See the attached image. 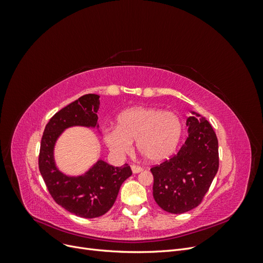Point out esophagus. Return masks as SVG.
Instances as JSON below:
<instances>
[{
    "instance_id": "obj_1",
    "label": "esophagus",
    "mask_w": 263,
    "mask_h": 263,
    "mask_svg": "<svg viewBox=\"0 0 263 263\" xmlns=\"http://www.w3.org/2000/svg\"><path fill=\"white\" fill-rule=\"evenodd\" d=\"M130 168H132L133 173H139V172H141V171H142V168H141V166H138V165H132Z\"/></svg>"
}]
</instances>
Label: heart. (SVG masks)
Segmentation results:
<instances>
[{"mask_svg":"<svg viewBox=\"0 0 263 263\" xmlns=\"http://www.w3.org/2000/svg\"><path fill=\"white\" fill-rule=\"evenodd\" d=\"M183 124L178 114L156 107H133L116 119V128H107L103 139L113 154L129 153L136 140L138 153L149 162L158 163L176 151L182 137Z\"/></svg>","mask_w":263,"mask_h":263,"instance_id":"b5f03b06","label":"heart"}]
</instances>
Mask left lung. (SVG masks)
<instances>
[{"mask_svg": "<svg viewBox=\"0 0 263 263\" xmlns=\"http://www.w3.org/2000/svg\"><path fill=\"white\" fill-rule=\"evenodd\" d=\"M189 137L179 153L150 169L156 203L171 214L195 209L218 171V140L206 118L192 112L186 118Z\"/></svg>", "mask_w": 263, "mask_h": 263, "instance_id": "8db88e82", "label": "left lung"}]
</instances>
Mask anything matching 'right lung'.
<instances>
[{"mask_svg":"<svg viewBox=\"0 0 263 263\" xmlns=\"http://www.w3.org/2000/svg\"><path fill=\"white\" fill-rule=\"evenodd\" d=\"M100 97L85 94L55 113L46 125L39 151V171L50 195L63 209L83 218L107 213L116 201L123 182L132 176L128 164L113 166L99 160L81 176H67L54 161V146L70 127L98 128Z\"/></svg>","mask_w":263,"mask_h":263,"instance_id":"obj_1","label":"right lung"}]
</instances>
